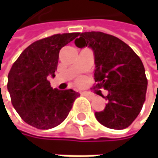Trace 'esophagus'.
Masks as SVG:
<instances>
[{"label":"esophagus","mask_w":158,"mask_h":158,"mask_svg":"<svg viewBox=\"0 0 158 158\" xmlns=\"http://www.w3.org/2000/svg\"><path fill=\"white\" fill-rule=\"evenodd\" d=\"M83 95H84L85 97L89 98V99H93V98H95V96H94L93 94L89 93V92H83Z\"/></svg>","instance_id":"1"}]
</instances>
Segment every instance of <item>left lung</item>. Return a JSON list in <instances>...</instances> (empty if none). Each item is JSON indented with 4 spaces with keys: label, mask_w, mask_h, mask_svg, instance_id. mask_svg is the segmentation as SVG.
Masks as SVG:
<instances>
[{
    "label": "left lung",
    "mask_w": 158,
    "mask_h": 158,
    "mask_svg": "<svg viewBox=\"0 0 158 158\" xmlns=\"http://www.w3.org/2000/svg\"><path fill=\"white\" fill-rule=\"evenodd\" d=\"M75 45L92 49L94 88L108 90L107 96H102L108 103L104 110L95 112L96 119L110 129L128 127L140 113L145 101L147 79L142 60L123 41L102 32L82 33Z\"/></svg>",
    "instance_id": "obj_1"
}]
</instances>
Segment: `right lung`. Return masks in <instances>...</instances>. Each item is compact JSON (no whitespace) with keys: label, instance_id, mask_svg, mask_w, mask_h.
<instances>
[{"label":"right lung","instance_id":"1","mask_svg":"<svg viewBox=\"0 0 158 158\" xmlns=\"http://www.w3.org/2000/svg\"><path fill=\"white\" fill-rule=\"evenodd\" d=\"M79 35L57 34L34 42L22 52L8 74L12 104L33 127L48 130L59 125L79 96L73 89H53L48 79L55 77L60 49Z\"/></svg>","mask_w":158,"mask_h":158}]
</instances>
